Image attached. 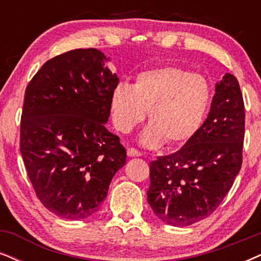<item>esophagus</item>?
<instances>
[{
	"label": "esophagus",
	"instance_id": "1",
	"mask_svg": "<svg viewBox=\"0 0 261 261\" xmlns=\"http://www.w3.org/2000/svg\"><path fill=\"white\" fill-rule=\"evenodd\" d=\"M127 155L128 156H141L142 153L135 148H127Z\"/></svg>",
	"mask_w": 261,
	"mask_h": 261
}]
</instances>
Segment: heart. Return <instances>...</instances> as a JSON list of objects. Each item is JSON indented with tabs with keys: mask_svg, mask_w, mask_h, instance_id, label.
<instances>
[{
	"mask_svg": "<svg viewBox=\"0 0 261 261\" xmlns=\"http://www.w3.org/2000/svg\"><path fill=\"white\" fill-rule=\"evenodd\" d=\"M212 85L204 75L166 65L142 71L134 85L120 82L111 92L114 126L130 133L146 118L150 123L140 135L142 146H183L199 133L212 102Z\"/></svg>",
	"mask_w": 261,
	"mask_h": 261,
	"instance_id": "1",
	"label": "heart"
}]
</instances>
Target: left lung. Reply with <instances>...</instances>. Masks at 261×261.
Segmentation results:
<instances>
[{
	"label": "left lung",
	"instance_id": "left-lung-1",
	"mask_svg": "<svg viewBox=\"0 0 261 261\" xmlns=\"http://www.w3.org/2000/svg\"><path fill=\"white\" fill-rule=\"evenodd\" d=\"M245 103L235 75L216 84L208 117L184 146L151 161L147 200L160 220L188 226L210 217L242 165Z\"/></svg>",
	"mask_w": 261,
	"mask_h": 261
}]
</instances>
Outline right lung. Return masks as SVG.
Segmentation results:
<instances>
[{"instance_id":"add662e5","label":"right lung","mask_w":261,"mask_h":261,"mask_svg":"<svg viewBox=\"0 0 261 261\" xmlns=\"http://www.w3.org/2000/svg\"><path fill=\"white\" fill-rule=\"evenodd\" d=\"M107 61L94 48L64 53L45 62L25 91L22 160L41 202L65 219L96 213L126 163L119 137L105 125L119 83Z\"/></svg>"}]
</instances>
